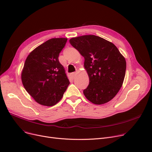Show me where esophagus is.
Masks as SVG:
<instances>
[{
    "mask_svg": "<svg viewBox=\"0 0 152 152\" xmlns=\"http://www.w3.org/2000/svg\"><path fill=\"white\" fill-rule=\"evenodd\" d=\"M77 72H73V73H72V74H71L72 77L73 78H74L75 77V76L77 75Z\"/></svg>",
    "mask_w": 152,
    "mask_h": 152,
    "instance_id": "esophagus-1",
    "label": "esophagus"
}]
</instances>
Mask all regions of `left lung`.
<instances>
[{"label":"left lung","instance_id":"8db88e82","mask_svg":"<svg viewBox=\"0 0 152 152\" xmlns=\"http://www.w3.org/2000/svg\"><path fill=\"white\" fill-rule=\"evenodd\" d=\"M84 57V68L89 85L83 90L86 98L96 105L113 99L122 87L126 71L124 57L112 42L94 35L74 37L69 40Z\"/></svg>","mask_w":152,"mask_h":152}]
</instances>
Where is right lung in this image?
Here are the masks:
<instances>
[{
  "label": "right lung",
  "mask_w": 152,
  "mask_h": 152,
  "mask_svg": "<svg viewBox=\"0 0 152 152\" xmlns=\"http://www.w3.org/2000/svg\"><path fill=\"white\" fill-rule=\"evenodd\" d=\"M66 41V38L48 40L36 47L26 60L21 74L22 84L40 105H55L70 84L65 69L58 60L59 53Z\"/></svg>",
  "instance_id": "1"
}]
</instances>
